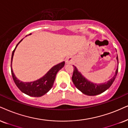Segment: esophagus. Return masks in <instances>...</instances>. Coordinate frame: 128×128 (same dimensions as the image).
<instances>
[{
	"label": "esophagus",
	"instance_id": "34e87169",
	"mask_svg": "<svg viewBox=\"0 0 128 128\" xmlns=\"http://www.w3.org/2000/svg\"><path fill=\"white\" fill-rule=\"evenodd\" d=\"M72 60L71 58H68L66 59V62L67 63V64H70V63H72Z\"/></svg>",
	"mask_w": 128,
	"mask_h": 128
}]
</instances>
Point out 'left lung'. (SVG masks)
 I'll return each instance as SVG.
<instances>
[{
	"instance_id": "obj_1",
	"label": "left lung",
	"mask_w": 128,
	"mask_h": 128,
	"mask_svg": "<svg viewBox=\"0 0 128 128\" xmlns=\"http://www.w3.org/2000/svg\"><path fill=\"white\" fill-rule=\"evenodd\" d=\"M118 64V56H116ZM74 67L73 74L72 76V81L74 84L77 87V88L82 92V93L88 96H96V95L99 94L103 93L106 90H108L111 85L114 82L115 80L116 76H117L118 72V66L116 69L115 74L114 77L107 82L104 83H93L90 82L87 78H86L84 76L82 75L80 72H79L77 68L75 66Z\"/></svg>"
}]
</instances>
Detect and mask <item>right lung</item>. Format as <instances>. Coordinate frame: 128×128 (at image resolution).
<instances>
[{
  "label": "right lung",
  "mask_w": 128,
  "mask_h": 128,
  "mask_svg": "<svg viewBox=\"0 0 128 128\" xmlns=\"http://www.w3.org/2000/svg\"><path fill=\"white\" fill-rule=\"evenodd\" d=\"M22 40H21L16 45L12 54L11 73H12L13 80H14L16 86L18 87L19 89L22 92H23L24 93L32 97H41L46 94L48 92H49V90L52 88V86L54 84L55 79H56V73L64 67L65 62L63 61V62L52 67L44 76L36 81L32 82H21L16 78V77L14 73L12 68V62L14 51H15L16 48L19 44L22 41Z\"/></svg>",
  "instance_id": "obj_1"
}]
</instances>
